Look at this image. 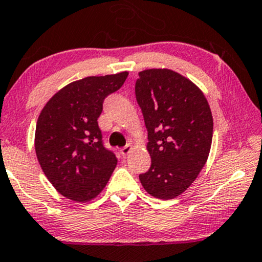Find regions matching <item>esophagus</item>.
I'll return each instance as SVG.
<instances>
[{
	"mask_svg": "<svg viewBox=\"0 0 262 262\" xmlns=\"http://www.w3.org/2000/svg\"><path fill=\"white\" fill-rule=\"evenodd\" d=\"M131 149H132V144H131V143H127V144H126L125 147H122L121 149H120V153H121V156L126 157V156H127L128 153H130Z\"/></svg>",
	"mask_w": 262,
	"mask_h": 262,
	"instance_id": "esophagus-1",
	"label": "esophagus"
}]
</instances>
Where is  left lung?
Masks as SVG:
<instances>
[{"label": "left lung", "mask_w": 262, "mask_h": 262, "mask_svg": "<svg viewBox=\"0 0 262 262\" xmlns=\"http://www.w3.org/2000/svg\"><path fill=\"white\" fill-rule=\"evenodd\" d=\"M138 76L135 92L151 158L140 181L154 198H176L194 182L208 160L211 111L199 87L173 70L147 69Z\"/></svg>", "instance_id": "obj_1"}]
</instances>
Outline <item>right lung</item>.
<instances>
[{
    "mask_svg": "<svg viewBox=\"0 0 262 262\" xmlns=\"http://www.w3.org/2000/svg\"><path fill=\"white\" fill-rule=\"evenodd\" d=\"M128 73L87 76L59 90L37 119L35 150L43 173L60 194L86 203L102 192L118 159L103 146L98 121L105 97Z\"/></svg>",
    "mask_w": 262,
    "mask_h": 262,
    "instance_id": "add662e5",
    "label": "right lung"
}]
</instances>
